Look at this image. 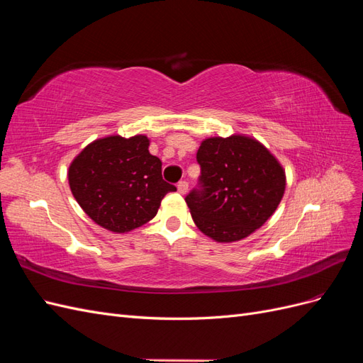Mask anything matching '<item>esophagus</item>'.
<instances>
[{
    "label": "esophagus",
    "instance_id": "obj_1",
    "mask_svg": "<svg viewBox=\"0 0 363 363\" xmlns=\"http://www.w3.org/2000/svg\"><path fill=\"white\" fill-rule=\"evenodd\" d=\"M188 186H189L188 182H184V180H183V182H179V183H177V191H179L182 195H184L186 192H188Z\"/></svg>",
    "mask_w": 363,
    "mask_h": 363
}]
</instances>
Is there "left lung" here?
Here are the masks:
<instances>
[{
    "instance_id": "left-lung-1",
    "label": "left lung",
    "mask_w": 363,
    "mask_h": 363,
    "mask_svg": "<svg viewBox=\"0 0 363 363\" xmlns=\"http://www.w3.org/2000/svg\"><path fill=\"white\" fill-rule=\"evenodd\" d=\"M200 189L186 196L195 225L216 242L245 239L279 207L286 174L271 151L245 135L213 136L196 152Z\"/></svg>"
}]
</instances>
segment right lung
Segmentation results:
<instances>
[{
    "instance_id": "right-lung-1",
    "label": "right lung",
    "mask_w": 363,
    "mask_h": 363,
    "mask_svg": "<svg viewBox=\"0 0 363 363\" xmlns=\"http://www.w3.org/2000/svg\"><path fill=\"white\" fill-rule=\"evenodd\" d=\"M144 135L106 136L91 142L71 162L69 188L92 221L127 233L156 216L175 186L162 179V162L150 155Z\"/></svg>"
}]
</instances>
